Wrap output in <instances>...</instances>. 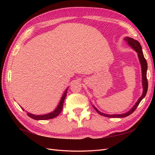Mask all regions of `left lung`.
Wrapping results in <instances>:
<instances>
[{
  "instance_id": "obj_1",
  "label": "left lung",
  "mask_w": 155,
  "mask_h": 155,
  "mask_svg": "<svg viewBox=\"0 0 155 155\" xmlns=\"http://www.w3.org/2000/svg\"><path fill=\"white\" fill-rule=\"evenodd\" d=\"M124 41H126L128 45L130 46V47H132L134 51H135L137 52L138 57H139V59L140 61V63L141 65V70H142V83H143V94L141 96L137 103H135V104L134 105L133 107L131 108V109L127 112L126 113L124 114H104L101 113L99 110H98L97 108L93 106L94 107V108L97 113L102 115V116L106 117H108V118H124L126 117L128 115H130L132 114L133 112L135 110L136 108H137V107L139 106V103H140V101H142L144 97L146 96L147 92L148 90V81H147V62L146 59L144 58V55H143V50H142V47H141V45H140L139 42L137 41V40H134V39L130 38V37H125Z\"/></svg>"
}]
</instances>
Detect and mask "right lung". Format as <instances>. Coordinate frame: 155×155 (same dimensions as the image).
Instances as JSON below:
<instances>
[{"label": "right lung", "mask_w": 155, "mask_h": 155, "mask_svg": "<svg viewBox=\"0 0 155 155\" xmlns=\"http://www.w3.org/2000/svg\"><path fill=\"white\" fill-rule=\"evenodd\" d=\"M68 88H67V90L65 91V92L61 98L60 103H59L57 107L56 108V109L53 112H52V113H48V114H43V115H35V114H32L31 113H27L28 116L29 117L33 118V119H35V120H48V119H51V118H55L56 117H57L58 115L61 113L62 108H63L62 107V106H63V104H64V98H65L66 96H67ZM22 110H25L23 108H22Z\"/></svg>", "instance_id": "right-lung-1"}]
</instances>
